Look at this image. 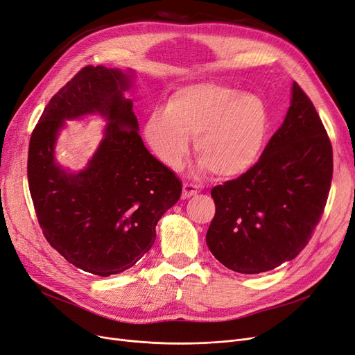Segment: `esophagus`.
Listing matches in <instances>:
<instances>
[{"label":"esophagus","instance_id":"34e87169","mask_svg":"<svg viewBox=\"0 0 355 355\" xmlns=\"http://www.w3.org/2000/svg\"><path fill=\"white\" fill-rule=\"evenodd\" d=\"M198 193V187L191 185V183H183V192H182V198H191L193 195Z\"/></svg>","mask_w":355,"mask_h":355}]
</instances>
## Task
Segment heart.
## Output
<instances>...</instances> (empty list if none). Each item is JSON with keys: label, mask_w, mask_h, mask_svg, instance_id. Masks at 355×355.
Here are the masks:
<instances>
[{"label": "heart", "mask_w": 355, "mask_h": 355, "mask_svg": "<svg viewBox=\"0 0 355 355\" xmlns=\"http://www.w3.org/2000/svg\"><path fill=\"white\" fill-rule=\"evenodd\" d=\"M269 132L263 98L218 83L179 87L167 106L153 107L143 125L151 151L170 168H179L195 137L198 172L221 178L246 173L259 160Z\"/></svg>", "instance_id": "b5f03b06"}]
</instances>
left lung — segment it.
I'll use <instances>...</instances> for the list:
<instances>
[{
	"instance_id": "left-lung-1",
	"label": "left lung",
	"mask_w": 355,
	"mask_h": 355,
	"mask_svg": "<svg viewBox=\"0 0 355 355\" xmlns=\"http://www.w3.org/2000/svg\"><path fill=\"white\" fill-rule=\"evenodd\" d=\"M332 146L318 112L293 83L284 122L259 162L212 188L216 216L207 246L240 274L271 271L294 259L311 237L332 182Z\"/></svg>"
}]
</instances>
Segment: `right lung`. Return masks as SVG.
<instances>
[{
    "label": "right lung",
    "mask_w": 355,
    "mask_h": 355,
    "mask_svg": "<svg viewBox=\"0 0 355 355\" xmlns=\"http://www.w3.org/2000/svg\"><path fill=\"white\" fill-rule=\"evenodd\" d=\"M135 71L84 67L56 93L32 134L29 189L49 245L83 271L109 277L134 266L151 249L155 225L180 198L182 183L146 148L125 93ZM97 114L103 139L74 173L55 160L68 120Z\"/></svg>",
    "instance_id": "add662e5"
}]
</instances>
